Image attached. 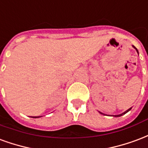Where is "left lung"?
Masks as SVG:
<instances>
[{"mask_svg": "<svg viewBox=\"0 0 148 148\" xmlns=\"http://www.w3.org/2000/svg\"><path fill=\"white\" fill-rule=\"evenodd\" d=\"M133 46V47H134L135 49H136V52H137L138 53H139V52H138L137 49H136V47H135L134 46ZM131 109H132V107H131V108H129V110H126V111H125V112H124V113H122V114H118V115H114V117H121V116H122V115H124V114H125L126 113H128V112H129V110H131ZM99 113H100V114H102V113H101V112H99Z\"/></svg>", "mask_w": 148, "mask_h": 148, "instance_id": "obj_1", "label": "left lung"}]
</instances>
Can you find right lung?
<instances>
[{
    "mask_svg": "<svg viewBox=\"0 0 148 148\" xmlns=\"http://www.w3.org/2000/svg\"><path fill=\"white\" fill-rule=\"evenodd\" d=\"M34 117V118H37V117Z\"/></svg>",
    "mask_w": 148,
    "mask_h": 148,
    "instance_id": "add662e5",
    "label": "right lung"
}]
</instances>
